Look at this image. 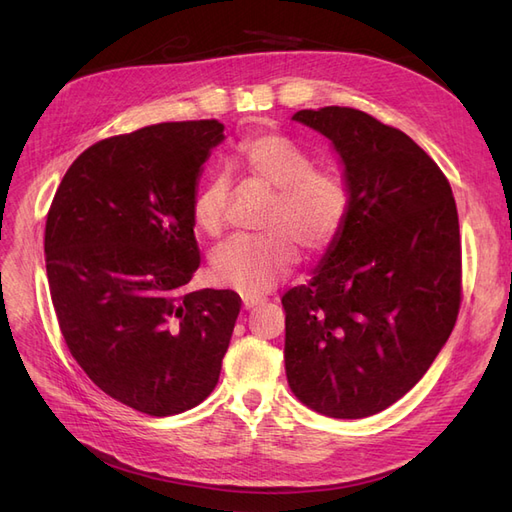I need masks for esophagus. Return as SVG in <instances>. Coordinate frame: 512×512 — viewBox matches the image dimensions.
<instances>
[{
	"mask_svg": "<svg viewBox=\"0 0 512 512\" xmlns=\"http://www.w3.org/2000/svg\"><path fill=\"white\" fill-rule=\"evenodd\" d=\"M265 301H267L265 297H250V294H243V309H254Z\"/></svg>",
	"mask_w": 512,
	"mask_h": 512,
	"instance_id": "esophagus-1",
	"label": "esophagus"
}]
</instances>
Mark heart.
<instances>
[{
    "instance_id": "b5f03b06",
    "label": "heart",
    "mask_w": 512,
    "mask_h": 512,
    "mask_svg": "<svg viewBox=\"0 0 512 512\" xmlns=\"http://www.w3.org/2000/svg\"><path fill=\"white\" fill-rule=\"evenodd\" d=\"M243 179L267 188L273 203L262 237H239L213 254V277L245 294H265L284 282L301 260V243L322 252L337 239L350 213V190L331 170L314 168L307 151L282 134L245 138L235 156ZM230 179L211 175L192 200V218L207 237L226 228Z\"/></svg>"
}]
</instances>
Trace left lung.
<instances>
[{
  "label": "left lung",
  "mask_w": 512,
  "mask_h": 512,
  "mask_svg": "<svg viewBox=\"0 0 512 512\" xmlns=\"http://www.w3.org/2000/svg\"><path fill=\"white\" fill-rule=\"evenodd\" d=\"M335 145L348 220L309 284L288 290L286 376L333 418L393 406L425 376L461 307L451 183L408 134L350 106L292 117Z\"/></svg>",
  "instance_id": "left-lung-1"
}]
</instances>
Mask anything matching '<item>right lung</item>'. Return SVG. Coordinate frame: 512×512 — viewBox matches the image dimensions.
Here are the masks:
<instances>
[{"label":"right lung","instance_id":"add662e5","mask_svg":"<svg viewBox=\"0 0 512 512\" xmlns=\"http://www.w3.org/2000/svg\"><path fill=\"white\" fill-rule=\"evenodd\" d=\"M222 138L218 119L108 136L72 162L46 213V275L70 354L149 416L211 395L241 312L232 290H185L200 267L196 179Z\"/></svg>","mask_w":512,"mask_h":512}]
</instances>
